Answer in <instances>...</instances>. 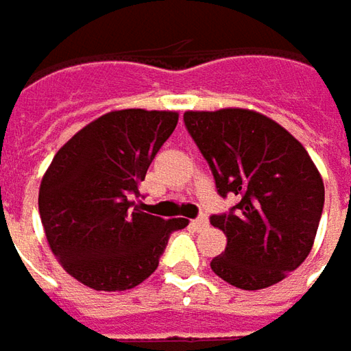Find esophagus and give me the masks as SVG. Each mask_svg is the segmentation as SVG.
Wrapping results in <instances>:
<instances>
[{
  "label": "esophagus",
  "instance_id": "obj_1",
  "mask_svg": "<svg viewBox=\"0 0 351 351\" xmlns=\"http://www.w3.org/2000/svg\"><path fill=\"white\" fill-rule=\"evenodd\" d=\"M191 224L195 226L197 230H201V228H207V226H209V219L203 215V217H199V219H195V221H191Z\"/></svg>",
  "mask_w": 351,
  "mask_h": 351
}]
</instances>
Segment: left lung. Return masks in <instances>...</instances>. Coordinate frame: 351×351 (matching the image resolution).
<instances>
[{
	"label": "left lung",
	"instance_id": "left-lung-1",
	"mask_svg": "<svg viewBox=\"0 0 351 351\" xmlns=\"http://www.w3.org/2000/svg\"><path fill=\"white\" fill-rule=\"evenodd\" d=\"M183 121L219 195H238L228 213L210 217L226 234L210 269L238 289L276 285L315 244L324 207L315 162L291 132L250 109L185 111Z\"/></svg>",
	"mask_w": 351,
	"mask_h": 351
}]
</instances>
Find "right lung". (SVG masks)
<instances>
[{
  "label": "right lung",
  "mask_w": 351,
  "mask_h": 351,
  "mask_svg": "<svg viewBox=\"0 0 351 351\" xmlns=\"http://www.w3.org/2000/svg\"><path fill=\"white\" fill-rule=\"evenodd\" d=\"M176 111L123 109L95 119L56 152L38 189L48 246L60 265L95 291L136 287L158 267L185 219L134 205L154 156L178 125Z\"/></svg>",
  "instance_id": "1"
}]
</instances>
